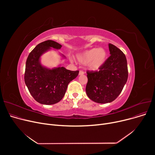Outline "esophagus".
Listing matches in <instances>:
<instances>
[{"label":"esophagus","instance_id":"1","mask_svg":"<svg viewBox=\"0 0 155 155\" xmlns=\"http://www.w3.org/2000/svg\"><path fill=\"white\" fill-rule=\"evenodd\" d=\"M84 71L83 70H80L79 71V75H84Z\"/></svg>","mask_w":155,"mask_h":155}]
</instances>
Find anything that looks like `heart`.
<instances>
[{
  "label": "heart",
  "mask_w": 155,
  "mask_h": 155,
  "mask_svg": "<svg viewBox=\"0 0 155 155\" xmlns=\"http://www.w3.org/2000/svg\"><path fill=\"white\" fill-rule=\"evenodd\" d=\"M107 58V52L103 48H94L87 50L77 56L78 60L82 63H88L92 70H98L104 64Z\"/></svg>",
  "instance_id": "b5f03b06"
}]
</instances>
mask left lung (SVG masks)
<instances>
[{"instance_id":"8db88e82","label":"left lung","mask_w":155,"mask_h":155,"mask_svg":"<svg viewBox=\"0 0 155 155\" xmlns=\"http://www.w3.org/2000/svg\"><path fill=\"white\" fill-rule=\"evenodd\" d=\"M109 48L110 56L99 70L87 71V95L94 102L100 104L114 101L123 91L128 78L125 54L110 43Z\"/></svg>"}]
</instances>
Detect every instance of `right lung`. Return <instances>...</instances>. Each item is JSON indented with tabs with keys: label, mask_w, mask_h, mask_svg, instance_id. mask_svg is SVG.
I'll list each match as a JSON object with an SVG mask.
<instances>
[{
	"label": "right lung",
	"mask_w": 155,
	"mask_h": 155,
	"mask_svg": "<svg viewBox=\"0 0 155 155\" xmlns=\"http://www.w3.org/2000/svg\"><path fill=\"white\" fill-rule=\"evenodd\" d=\"M61 46L54 41H45L38 44L27 58L24 82L32 97L40 104L51 105L60 102L68 84L78 75V70L71 71L63 67L49 69L41 64L40 57L44 53L51 48L59 50Z\"/></svg>",
	"instance_id": "add662e5"
}]
</instances>
